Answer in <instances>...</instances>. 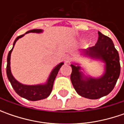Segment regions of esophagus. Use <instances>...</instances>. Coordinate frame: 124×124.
<instances>
[{
  "instance_id": "obj_1",
  "label": "esophagus",
  "mask_w": 124,
  "mask_h": 124,
  "mask_svg": "<svg viewBox=\"0 0 124 124\" xmlns=\"http://www.w3.org/2000/svg\"><path fill=\"white\" fill-rule=\"evenodd\" d=\"M63 59H64L65 62L68 63V61H70L71 60V57L70 56H68V55H65L64 56V58H63Z\"/></svg>"
}]
</instances>
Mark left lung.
Returning a JSON list of instances; mask_svg holds the SVG:
<instances>
[{"instance_id":"8db88e82","label":"left lung","mask_w":124,"mask_h":124,"mask_svg":"<svg viewBox=\"0 0 124 124\" xmlns=\"http://www.w3.org/2000/svg\"><path fill=\"white\" fill-rule=\"evenodd\" d=\"M98 40L95 45L83 50L85 55L104 62L105 73L100 78L85 77L81 67L71 64L70 79L76 92L80 96L90 99H97L108 95L114 89L120 74L119 56L112 41L98 31Z\"/></svg>"}]
</instances>
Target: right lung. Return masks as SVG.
Masks as SVG:
<instances>
[{
  "label": "right lung",
  "mask_w": 124,
  "mask_h": 124,
  "mask_svg": "<svg viewBox=\"0 0 124 124\" xmlns=\"http://www.w3.org/2000/svg\"><path fill=\"white\" fill-rule=\"evenodd\" d=\"M42 30H32L30 31H27L25 34L30 33V32H36V33H40L42 32ZM25 34L18 36L13 44V47L9 52L7 56V78L9 79V82L11 83L12 88L15 90V92L21 97L25 98L27 100L30 101H38V100H41L47 98L50 94V93L52 90L53 88V84L56 75L59 72V70L63 64V63H61L56 67H55L52 71L50 74L49 78L47 79V83L44 85H23L22 83H19L17 81L14 77L12 76L11 70H10V56H11V53H12V50L14 47V45L16 43L18 39L21 38L24 36Z\"/></svg>",
  "instance_id": "add662e5"
}]
</instances>
